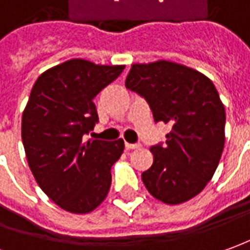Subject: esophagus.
I'll use <instances>...</instances> for the list:
<instances>
[{
    "label": "esophagus",
    "instance_id": "obj_1",
    "mask_svg": "<svg viewBox=\"0 0 250 250\" xmlns=\"http://www.w3.org/2000/svg\"><path fill=\"white\" fill-rule=\"evenodd\" d=\"M139 147H141L139 144H127L125 142V149L127 150H135V149H139Z\"/></svg>",
    "mask_w": 250,
    "mask_h": 250
}]
</instances>
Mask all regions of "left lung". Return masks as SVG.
Segmentation results:
<instances>
[{"instance_id": "1", "label": "left lung", "mask_w": 250, "mask_h": 250, "mask_svg": "<svg viewBox=\"0 0 250 250\" xmlns=\"http://www.w3.org/2000/svg\"><path fill=\"white\" fill-rule=\"evenodd\" d=\"M125 87L146 100L154 122L172 127L166 145L150 147L145 188L169 205L189 201L212 179L223 153L226 112L218 90L201 72L166 60L132 64Z\"/></svg>"}]
</instances>
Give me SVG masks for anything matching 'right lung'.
<instances>
[{"label": "right lung", "instance_id": "1", "mask_svg": "<svg viewBox=\"0 0 250 250\" xmlns=\"http://www.w3.org/2000/svg\"><path fill=\"white\" fill-rule=\"evenodd\" d=\"M123 69L72 59L45 71L32 86L21 118L25 157L43 193L71 213L94 210L111 188L123 139L83 142V137L98 122L94 97Z\"/></svg>", "mask_w": 250, "mask_h": 250}]
</instances>
